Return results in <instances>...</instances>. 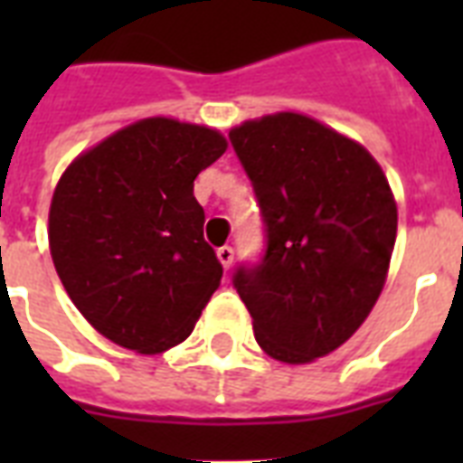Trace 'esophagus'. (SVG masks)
<instances>
[{"mask_svg": "<svg viewBox=\"0 0 463 463\" xmlns=\"http://www.w3.org/2000/svg\"><path fill=\"white\" fill-rule=\"evenodd\" d=\"M216 254H218V260H221V264H223V269H231L232 267V257H235V250H232L231 245L218 247Z\"/></svg>", "mask_w": 463, "mask_h": 463, "instance_id": "esophagus-1", "label": "esophagus"}]
</instances>
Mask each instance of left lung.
Masks as SVG:
<instances>
[{
    "instance_id": "8db88e82",
    "label": "left lung",
    "mask_w": 463,
    "mask_h": 463,
    "mask_svg": "<svg viewBox=\"0 0 463 463\" xmlns=\"http://www.w3.org/2000/svg\"><path fill=\"white\" fill-rule=\"evenodd\" d=\"M267 231L260 264L232 286L257 344L300 365L336 351L387 281L396 202L380 163L322 122L276 112L231 129Z\"/></svg>"
}]
</instances>
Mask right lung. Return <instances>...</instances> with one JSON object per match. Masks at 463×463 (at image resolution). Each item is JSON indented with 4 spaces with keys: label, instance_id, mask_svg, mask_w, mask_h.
Wrapping results in <instances>:
<instances>
[{
    "label": "right lung",
    "instance_id": "obj_1",
    "mask_svg": "<svg viewBox=\"0 0 463 463\" xmlns=\"http://www.w3.org/2000/svg\"><path fill=\"white\" fill-rule=\"evenodd\" d=\"M209 127L139 119L81 154L50 203V252L90 326L141 355L192 334L223 267L203 240L194 180L225 154Z\"/></svg>",
    "mask_w": 463,
    "mask_h": 463
}]
</instances>
